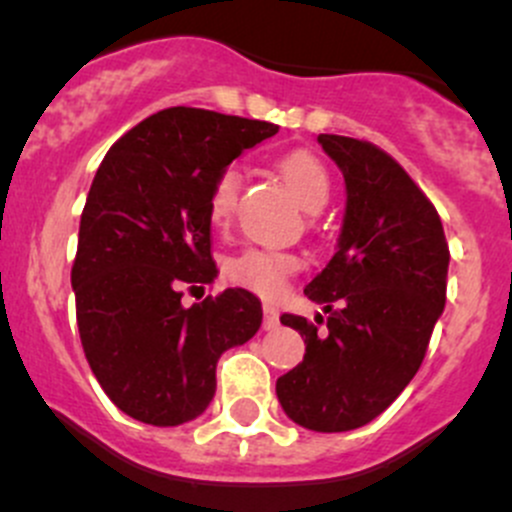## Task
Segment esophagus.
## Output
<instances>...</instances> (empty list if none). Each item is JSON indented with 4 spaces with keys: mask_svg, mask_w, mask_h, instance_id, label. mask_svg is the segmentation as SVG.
I'll return each instance as SVG.
<instances>
[{
    "mask_svg": "<svg viewBox=\"0 0 512 512\" xmlns=\"http://www.w3.org/2000/svg\"><path fill=\"white\" fill-rule=\"evenodd\" d=\"M278 308H273L271 303H263V328L266 330H276L278 328Z\"/></svg>",
    "mask_w": 512,
    "mask_h": 512,
    "instance_id": "obj_1",
    "label": "esophagus"
}]
</instances>
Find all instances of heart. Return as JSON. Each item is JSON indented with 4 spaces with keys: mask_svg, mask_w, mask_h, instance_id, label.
<instances>
[{
    "mask_svg": "<svg viewBox=\"0 0 512 512\" xmlns=\"http://www.w3.org/2000/svg\"><path fill=\"white\" fill-rule=\"evenodd\" d=\"M283 182L291 189L293 199L305 212H318L325 207L330 197V177L318 157L310 152H288L278 162ZM241 177L234 167H226L214 179L209 192L207 212L214 226H226L234 217L236 202H239ZM300 268V258L293 251L263 249V246H249L236 256L226 258L224 276L241 288H249L263 298H273L286 288L288 278Z\"/></svg>",
    "mask_w": 512,
    "mask_h": 512,
    "instance_id": "b5f03b06",
    "label": "heart"
}]
</instances>
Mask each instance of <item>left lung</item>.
<instances>
[{
    "instance_id": "8db88e82",
    "label": "left lung",
    "mask_w": 512,
    "mask_h": 512,
    "mask_svg": "<svg viewBox=\"0 0 512 512\" xmlns=\"http://www.w3.org/2000/svg\"><path fill=\"white\" fill-rule=\"evenodd\" d=\"M345 177L335 256L305 286L328 313L313 325L281 323L305 337L298 367L278 377L283 412L310 431H352L377 419L414 379L446 305L449 244L434 204L377 145L318 135Z\"/></svg>"
}]
</instances>
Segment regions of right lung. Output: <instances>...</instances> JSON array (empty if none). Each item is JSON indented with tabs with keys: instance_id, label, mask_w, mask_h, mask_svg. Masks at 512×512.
Instances as JSON below:
<instances>
[{
	"instance_id": "add662e5",
	"label": "right lung",
	"mask_w": 512,
	"mask_h": 512,
	"mask_svg": "<svg viewBox=\"0 0 512 512\" xmlns=\"http://www.w3.org/2000/svg\"><path fill=\"white\" fill-rule=\"evenodd\" d=\"M278 125L202 108H167L135 125L100 162L71 271L83 352L110 402L152 426L197 419L217 392L221 352L263 320L246 288L182 305L214 283L212 184Z\"/></svg>"
}]
</instances>
